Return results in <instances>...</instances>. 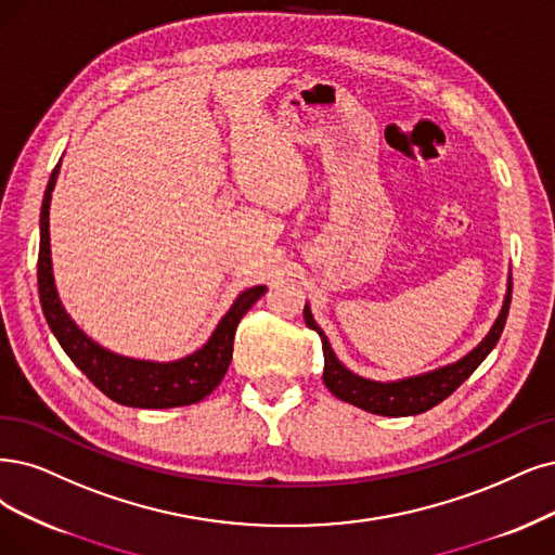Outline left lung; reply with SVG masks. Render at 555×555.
Here are the masks:
<instances>
[{"label":"left lung","mask_w":555,"mask_h":555,"mask_svg":"<svg viewBox=\"0 0 555 555\" xmlns=\"http://www.w3.org/2000/svg\"><path fill=\"white\" fill-rule=\"evenodd\" d=\"M509 301H512V281L507 283V295H505L499 320L494 322L487 338L476 347L474 352H468L464 359H460L453 365L439 367L435 373L409 377L391 384L363 379L347 371V367L336 359L330 340H326V336L315 324L309 306H304V320L309 324V330H315L322 338V352H324L322 379H324V386L330 388L338 400L350 402L359 409H365V412L379 414V416H416L427 412V409H433L435 404L443 402L460 384H464L470 375H474V371L485 361V357L494 350V345L503 334V326L509 313Z\"/></svg>","instance_id":"8db88e82"}]
</instances>
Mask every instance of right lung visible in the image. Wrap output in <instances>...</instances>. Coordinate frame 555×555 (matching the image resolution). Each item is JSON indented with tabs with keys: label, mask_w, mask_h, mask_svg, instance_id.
I'll return each mask as SVG.
<instances>
[{
	"label": "right lung",
	"mask_w": 555,
	"mask_h": 555,
	"mask_svg": "<svg viewBox=\"0 0 555 555\" xmlns=\"http://www.w3.org/2000/svg\"><path fill=\"white\" fill-rule=\"evenodd\" d=\"M59 176L54 167L40 208V246H38V297L52 334L70 361L89 377L93 386L118 404L139 409H169L194 404L210 396L223 379L233 359V338L240 320L264 295V285L244 291L231 311L223 315L212 338L203 350L173 363H151L116 357L102 350L91 338L81 334L75 322L61 309L54 291L52 258H50V198Z\"/></svg>",
	"instance_id": "add662e5"
}]
</instances>
